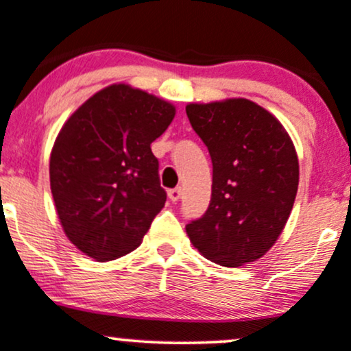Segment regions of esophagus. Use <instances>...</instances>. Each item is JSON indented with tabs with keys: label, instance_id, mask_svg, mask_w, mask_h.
I'll return each instance as SVG.
<instances>
[{
	"label": "esophagus",
	"instance_id": "esophagus-1",
	"mask_svg": "<svg viewBox=\"0 0 351 351\" xmlns=\"http://www.w3.org/2000/svg\"><path fill=\"white\" fill-rule=\"evenodd\" d=\"M182 195H183L182 188H173V190H169V191H168V196H169V199H171L173 203L180 202V198H182Z\"/></svg>",
	"mask_w": 351,
	"mask_h": 351
}]
</instances>
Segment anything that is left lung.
Instances as JSON below:
<instances>
[{
    "instance_id": "1",
    "label": "left lung",
    "mask_w": 351,
    "mask_h": 351,
    "mask_svg": "<svg viewBox=\"0 0 351 351\" xmlns=\"http://www.w3.org/2000/svg\"><path fill=\"white\" fill-rule=\"evenodd\" d=\"M213 163L208 210L186 233L208 260L240 267L261 258L285 228L298 190V158L282 123L245 98L186 106Z\"/></svg>"
}]
</instances>
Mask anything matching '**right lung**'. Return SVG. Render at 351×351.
<instances>
[{
  "label": "right lung",
  "instance_id": "obj_1",
  "mask_svg": "<svg viewBox=\"0 0 351 351\" xmlns=\"http://www.w3.org/2000/svg\"><path fill=\"white\" fill-rule=\"evenodd\" d=\"M175 106L111 84L69 117L49 158V183L64 233L98 261L133 252L167 202L152 145Z\"/></svg>",
  "mask_w": 351,
  "mask_h": 351
}]
</instances>
